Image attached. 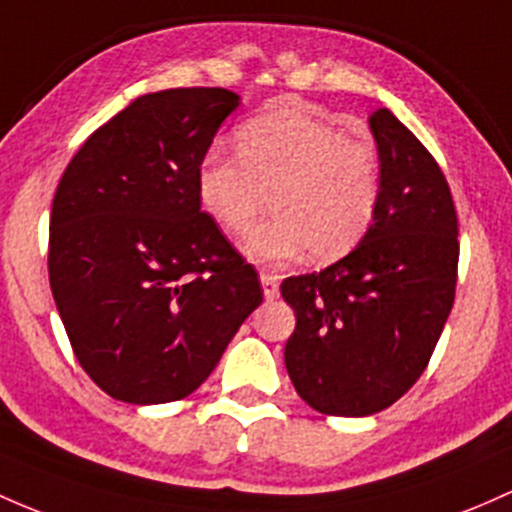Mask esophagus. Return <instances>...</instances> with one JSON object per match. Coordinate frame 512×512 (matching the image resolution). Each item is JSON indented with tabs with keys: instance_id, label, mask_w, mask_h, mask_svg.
Here are the masks:
<instances>
[{
	"instance_id": "obj_1",
	"label": "esophagus",
	"mask_w": 512,
	"mask_h": 512,
	"mask_svg": "<svg viewBox=\"0 0 512 512\" xmlns=\"http://www.w3.org/2000/svg\"><path fill=\"white\" fill-rule=\"evenodd\" d=\"M260 282H262V289H265V299L272 301L279 297V277L270 270H262L260 272Z\"/></svg>"
}]
</instances>
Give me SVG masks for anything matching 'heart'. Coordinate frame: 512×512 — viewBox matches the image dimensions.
<instances>
[{
	"instance_id": "obj_1",
	"label": "heart",
	"mask_w": 512,
	"mask_h": 512,
	"mask_svg": "<svg viewBox=\"0 0 512 512\" xmlns=\"http://www.w3.org/2000/svg\"><path fill=\"white\" fill-rule=\"evenodd\" d=\"M238 157L206 154L196 193L225 233L245 235L265 213L274 218L247 240L257 260L314 262L348 255L368 235L383 201V159L370 139L297 107H277L235 132Z\"/></svg>"
}]
</instances>
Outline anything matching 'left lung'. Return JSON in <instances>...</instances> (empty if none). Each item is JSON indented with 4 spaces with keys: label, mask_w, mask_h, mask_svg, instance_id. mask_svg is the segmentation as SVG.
Here are the masks:
<instances>
[{
    "label": "left lung",
    "mask_w": 512,
    "mask_h": 512,
    "mask_svg": "<svg viewBox=\"0 0 512 512\" xmlns=\"http://www.w3.org/2000/svg\"><path fill=\"white\" fill-rule=\"evenodd\" d=\"M383 201L368 235L321 272L287 277L297 314L287 373L309 407L365 417L400 400L427 368L454 306L459 220L444 171L392 115H370Z\"/></svg>",
    "instance_id": "obj_1"
}]
</instances>
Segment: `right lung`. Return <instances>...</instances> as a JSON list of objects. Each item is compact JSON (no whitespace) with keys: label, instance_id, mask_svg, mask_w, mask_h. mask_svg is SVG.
<instances>
[{"label":"right lung","instance_id":"1","mask_svg":"<svg viewBox=\"0 0 512 512\" xmlns=\"http://www.w3.org/2000/svg\"><path fill=\"white\" fill-rule=\"evenodd\" d=\"M240 98L142 95L95 129L58 181L48 279L75 358L129 405L191 395L260 306L255 267L201 211L196 169Z\"/></svg>","mask_w":512,"mask_h":512}]
</instances>
